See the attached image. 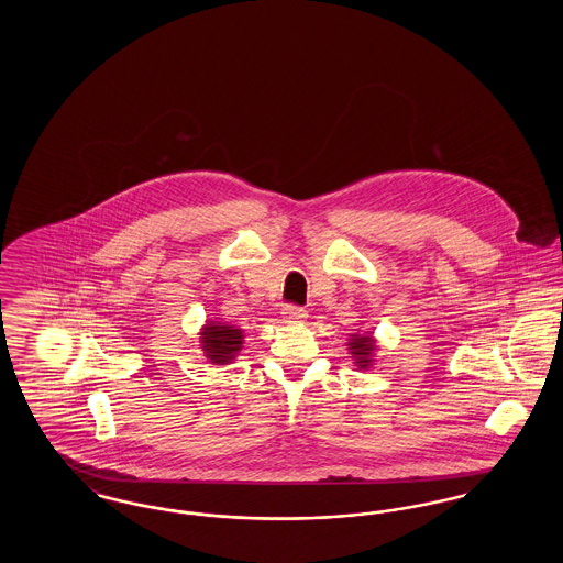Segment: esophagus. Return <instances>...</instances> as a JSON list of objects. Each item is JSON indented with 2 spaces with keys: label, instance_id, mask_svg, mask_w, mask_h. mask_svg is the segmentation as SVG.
Instances as JSON below:
<instances>
[{
  "label": "esophagus",
  "instance_id": "1",
  "mask_svg": "<svg viewBox=\"0 0 563 563\" xmlns=\"http://www.w3.org/2000/svg\"><path fill=\"white\" fill-rule=\"evenodd\" d=\"M306 317H308V312H306L303 308H299V306H294V303H289V306L283 308V319H285V321L301 322L306 321Z\"/></svg>",
  "mask_w": 563,
  "mask_h": 563
}]
</instances>
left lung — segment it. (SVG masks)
<instances>
[{
  "label": "left lung",
  "mask_w": 563,
  "mask_h": 563,
  "mask_svg": "<svg viewBox=\"0 0 563 563\" xmlns=\"http://www.w3.org/2000/svg\"><path fill=\"white\" fill-rule=\"evenodd\" d=\"M350 354L356 363V367L361 369H369L374 363L375 340L372 333H363V335H352L349 342Z\"/></svg>",
  "instance_id": "8db88e82"
}]
</instances>
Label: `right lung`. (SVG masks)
<instances>
[{"label": "right lung", "mask_w": 563, "mask_h": 563, "mask_svg": "<svg viewBox=\"0 0 563 563\" xmlns=\"http://www.w3.org/2000/svg\"><path fill=\"white\" fill-rule=\"evenodd\" d=\"M242 329L225 322L209 321L200 331V344L205 356L213 365H228L236 358L242 349Z\"/></svg>", "instance_id": "obj_1"}]
</instances>
